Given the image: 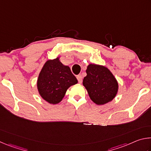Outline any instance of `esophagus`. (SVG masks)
I'll list each match as a JSON object with an SVG mask.
<instances>
[{
  "label": "esophagus",
  "mask_w": 151,
  "mask_h": 151,
  "mask_svg": "<svg viewBox=\"0 0 151 151\" xmlns=\"http://www.w3.org/2000/svg\"><path fill=\"white\" fill-rule=\"evenodd\" d=\"M76 78H77V80H78L79 83H81L82 82H83V77H82L81 75H78L77 76H76Z\"/></svg>",
  "instance_id": "obj_1"
}]
</instances>
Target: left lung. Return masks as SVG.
<instances>
[{"mask_svg":"<svg viewBox=\"0 0 151 151\" xmlns=\"http://www.w3.org/2000/svg\"><path fill=\"white\" fill-rule=\"evenodd\" d=\"M83 84L92 101L103 105L113 100L119 89V84L112 73L105 66L90 64L86 70Z\"/></svg>","mask_w":151,"mask_h":151,"instance_id":"obj_1","label":"left lung"}]
</instances>
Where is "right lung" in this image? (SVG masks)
Returning a JSON list of instances; mask_svg holds the SVG:
<instances>
[{
    "label": "right lung",
    "instance_id": "1",
    "mask_svg": "<svg viewBox=\"0 0 151 151\" xmlns=\"http://www.w3.org/2000/svg\"><path fill=\"white\" fill-rule=\"evenodd\" d=\"M78 83L69 66L64 65L59 57L45 63L37 80V88L40 96L48 103H59L67 89Z\"/></svg>",
    "mask_w": 151,
    "mask_h": 151
}]
</instances>
